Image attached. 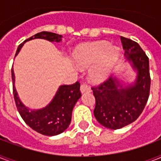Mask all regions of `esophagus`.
<instances>
[{
  "label": "esophagus",
  "instance_id": "esophagus-1",
  "mask_svg": "<svg viewBox=\"0 0 161 161\" xmlns=\"http://www.w3.org/2000/svg\"><path fill=\"white\" fill-rule=\"evenodd\" d=\"M80 91L82 93H90L91 89H90V88H89V87L87 85V84H82L80 87Z\"/></svg>",
  "mask_w": 161,
  "mask_h": 161
}]
</instances>
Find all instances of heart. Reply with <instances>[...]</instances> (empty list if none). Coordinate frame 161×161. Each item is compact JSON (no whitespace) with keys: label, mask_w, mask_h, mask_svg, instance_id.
<instances>
[{"label":"heart","mask_w":161,"mask_h":161,"mask_svg":"<svg viewBox=\"0 0 161 161\" xmlns=\"http://www.w3.org/2000/svg\"><path fill=\"white\" fill-rule=\"evenodd\" d=\"M119 56V50L108 42L98 43L78 49L73 54L76 64L80 68H89V78L93 82H102L109 76Z\"/></svg>","instance_id":"b5f03b06"}]
</instances>
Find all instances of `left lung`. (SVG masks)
<instances>
[{
	"label": "left lung",
	"mask_w": 161,
	"mask_h": 161,
	"mask_svg": "<svg viewBox=\"0 0 161 161\" xmlns=\"http://www.w3.org/2000/svg\"><path fill=\"white\" fill-rule=\"evenodd\" d=\"M126 62L136 73L132 83H123L119 74L92 88L96 105L93 114L98 122L118 130L137 119L147 103L150 88L149 58L137 42L121 36Z\"/></svg>",
	"instance_id": "obj_1"
}]
</instances>
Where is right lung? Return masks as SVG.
I'll return each instance as SVG.
<instances>
[{
    "mask_svg": "<svg viewBox=\"0 0 161 161\" xmlns=\"http://www.w3.org/2000/svg\"><path fill=\"white\" fill-rule=\"evenodd\" d=\"M33 39H45L51 42H60L63 40V36L49 31H42L35 34L19 45L15 57L21 51L25 42ZM11 78L16 108L21 118L29 127L42 135L47 136L58 135L68 129L72 119L73 107L81 98L80 83L76 82L72 85L59 86L56 94L47 105L39 109H31L26 107L19 98L15 88L13 68H11Z\"/></svg>",
    "mask_w": 161,
    "mask_h": 161,
    "instance_id": "1",
    "label": "right lung"
}]
</instances>
